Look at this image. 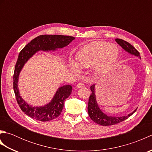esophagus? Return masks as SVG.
<instances>
[{
  "instance_id": "esophagus-1",
  "label": "esophagus",
  "mask_w": 152,
  "mask_h": 152,
  "mask_svg": "<svg viewBox=\"0 0 152 152\" xmlns=\"http://www.w3.org/2000/svg\"><path fill=\"white\" fill-rule=\"evenodd\" d=\"M83 87H84V84H83V83H78V84L76 85V89H80V88H83Z\"/></svg>"
}]
</instances>
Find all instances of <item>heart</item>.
<instances>
[{
    "instance_id": "b5f03b06",
    "label": "heart",
    "mask_w": 152,
    "mask_h": 152,
    "mask_svg": "<svg viewBox=\"0 0 152 152\" xmlns=\"http://www.w3.org/2000/svg\"><path fill=\"white\" fill-rule=\"evenodd\" d=\"M119 56L118 48L115 44L104 41H94L87 44L76 56V63L70 60L69 67L75 74H79L80 69L93 66V71L97 75L107 72L114 65Z\"/></svg>"
}]
</instances>
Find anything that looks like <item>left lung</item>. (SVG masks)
<instances>
[{"label": "left lung", "instance_id": "obj_1", "mask_svg": "<svg viewBox=\"0 0 152 152\" xmlns=\"http://www.w3.org/2000/svg\"><path fill=\"white\" fill-rule=\"evenodd\" d=\"M115 40L125 51L133 55V56L138 57L140 59L139 52L131 44L122 39H119V38H115ZM90 89H91L92 93L90 95L89 99L88 107V114L90 118L99 125L103 126H108L119 124V123L127 119L137 110V108L135 109L133 112L130 113L128 115L124 116H118V117L117 116H112L106 114L100 109L97 101H96L95 95V85L94 84L91 86L90 87Z\"/></svg>", "mask_w": 152, "mask_h": 152}]
</instances>
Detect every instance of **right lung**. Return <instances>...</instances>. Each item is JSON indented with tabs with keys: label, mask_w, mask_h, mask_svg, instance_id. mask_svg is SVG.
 <instances>
[{
	"label": "right lung",
	"mask_w": 152,
	"mask_h": 152,
	"mask_svg": "<svg viewBox=\"0 0 152 152\" xmlns=\"http://www.w3.org/2000/svg\"><path fill=\"white\" fill-rule=\"evenodd\" d=\"M74 39L73 37L64 35H40L32 40L19 53L14 74V90L19 107L29 117L40 121H48L57 118L62 112L64 100L71 94L72 87L70 85L60 87L51 101L44 106L28 104L21 97L18 88L19 75L25 64L38 51H54L68 46Z\"/></svg>",
	"instance_id": "1"
}]
</instances>
